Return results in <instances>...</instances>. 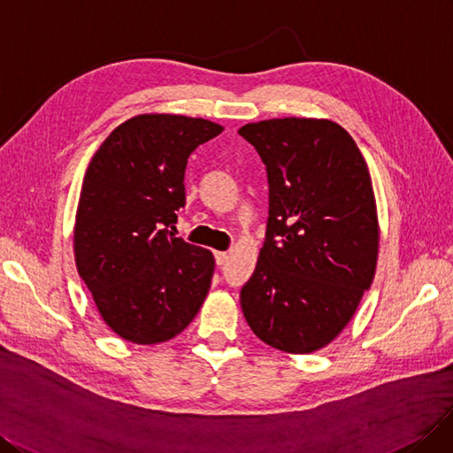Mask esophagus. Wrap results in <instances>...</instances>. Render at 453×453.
Masks as SVG:
<instances>
[{"label":"esophagus","instance_id":"34e87169","mask_svg":"<svg viewBox=\"0 0 453 453\" xmlns=\"http://www.w3.org/2000/svg\"><path fill=\"white\" fill-rule=\"evenodd\" d=\"M214 259H216V265H224L227 261V254L226 252H214Z\"/></svg>","mask_w":453,"mask_h":453}]
</instances>
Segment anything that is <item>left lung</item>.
<instances>
[{
    "instance_id": "8db88e82",
    "label": "left lung",
    "mask_w": 453,
    "mask_h": 453,
    "mask_svg": "<svg viewBox=\"0 0 453 453\" xmlns=\"http://www.w3.org/2000/svg\"><path fill=\"white\" fill-rule=\"evenodd\" d=\"M239 134L269 180L265 242L241 289L242 314L265 344L316 352L346 327L374 279L380 231L369 167L331 120L289 116Z\"/></svg>"
}]
</instances>
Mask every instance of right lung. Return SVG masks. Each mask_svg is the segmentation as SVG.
<instances>
[{"label":"right lung","mask_w":453,"mask_h":453,"mask_svg":"<svg viewBox=\"0 0 453 453\" xmlns=\"http://www.w3.org/2000/svg\"><path fill=\"white\" fill-rule=\"evenodd\" d=\"M224 127L180 114L126 120L86 169L75 220V261L104 322L135 344L177 337L205 301L214 256L174 237L186 205L184 171Z\"/></svg>","instance_id":"right-lung-1"}]
</instances>
